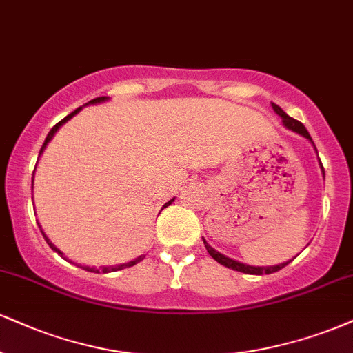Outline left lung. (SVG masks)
<instances>
[{"label": "left lung", "mask_w": 353, "mask_h": 353, "mask_svg": "<svg viewBox=\"0 0 353 353\" xmlns=\"http://www.w3.org/2000/svg\"><path fill=\"white\" fill-rule=\"evenodd\" d=\"M271 107H273V110L276 112V114H278V117H281L283 125L286 126L288 130L294 131V133H299L301 136H304V138H307L309 141L312 143L311 134L307 133V130H305V126L303 125V123L298 121V120H294V118H291L290 114L284 113L283 110L278 107V105L271 103ZM312 144H314V143H312ZM314 150H316V146H314ZM316 151H317V150H316ZM321 169H322V174H324V168H322V163H321ZM203 245H205L207 252H209L210 256L214 258V260L217 261V263H220V265L227 266V268H230V270H233V271H240V273H246V274H271V273H276V271L283 270L284 266L290 265V263H291V260H290V261H286V263H279V265H274V266H250V265H245V263H240V261L232 260V258L225 256V254H222V253H219L217 250L212 248V246H210L209 243H207L205 240H203Z\"/></svg>", "instance_id": "obj_1"}]
</instances>
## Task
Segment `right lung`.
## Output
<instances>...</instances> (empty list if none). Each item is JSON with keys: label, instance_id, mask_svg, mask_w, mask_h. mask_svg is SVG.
Listing matches in <instances>:
<instances>
[{"label": "right lung", "instance_id": "1", "mask_svg": "<svg viewBox=\"0 0 353 353\" xmlns=\"http://www.w3.org/2000/svg\"><path fill=\"white\" fill-rule=\"evenodd\" d=\"M108 100V97H97V99H93V100H90V101H88V103L87 105H95V103H101V101H107ZM80 110H82V107H79L77 110H75V112H72L70 114H67V117L65 118H63V120H61V121H59L57 123V125H55L54 126V128L52 130H50L49 131V134H48V138H46V141H44V144H42V148H41V151H39V156L42 154V151H44L46 150V146H48V143L50 141V139H52V136L55 134V131H57L59 128H61V126L63 125V123H65V121H69L70 120V118L72 117H74V114H77L79 112H80ZM34 171H36V169H34ZM32 184H34V172H32ZM174 202V199H171V201H169V202H165L164 203V207H163V209H165V207H168V205H171V203ZM39 228H41V225H39ZM42 232V230H41ZM42 236H44V239H46V241H48V245L50 246V248H52L54 250V252L55 253H59V254H61V256L62 258H65V256H63V253L61 252V250H59L57 248V246H55V245H52V241H50L49 239H48V236H46V233L44 232H42ZM143 258H144V254H141V256H138V258H134V260L133 261H128V263H123V265H114V266H100V268H95V266H80V268H82V270H85V271H90V273H113V271H120V270H125V268H130V266H133V265H136V263H139V261H141L143 260ZM65 260H67V258H65ZM72 263V261H70ZM79 266V265H77Z\"/></svg>", "mask_w": 353, "mask_h": 353}]
</instances>
